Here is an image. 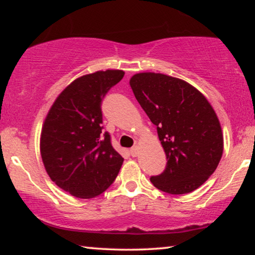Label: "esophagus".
I'll return each mask as SVG.
<instances>
[{"label":"esophagus","mask_w":255,"mask_h":255,"mask_svg":"<svg viewBox=\"0 0 255 255\" xmlns=\"http://www.w3.org/2000/svg\"><path fill=\"white\" fill-rule=\"evenodd\" d=\"M138 154H139V148H138V146H133L132 148H130V155L132 157L138 156Z\"/></svg>","instance_id":"34e87169"}]
</instances>
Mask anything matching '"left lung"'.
I'll return each instance as SVG.
<instances>
[{
	"instance_id": "left-lung-1",
	"label": "left lung",
	"mask_w": 255,
	"mask_h": 255,
	"mask_svg": "<svg viewBox=\"0 0 255 255\" xmlns=\"http://www.w3.org/2000/svg\"><path fill=\"white\" fill-rule=\"evenodd\" d=\"M129 84L157 129L166 167L150 182L166 193L184 195L204 184L217 169L224 148L219 120L196 88L176 77L139 73Z\"/></svg>"
}]
</instances>
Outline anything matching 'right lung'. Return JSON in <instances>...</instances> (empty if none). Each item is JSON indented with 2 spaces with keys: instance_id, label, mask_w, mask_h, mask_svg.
Instances as JSON below:
<instances>
[{
  "instance_id": "obj_1",
  "label": "right lung",
  "mask_w": 255,
  "mask_h": 255,
  "mask_svg": "<svg viewBox=\"0 0 255 255\" xmlns=\"http://www.w3.org/2000/svg\"><path fill=\"white\" fill-rule=\"evenodd\" d=\"M124 71H99L76 79L56 99L45 119L40 153L51 181L82 199L101 195L117 178L124 158L102 131L101 103Z\"/></svg>"
}]
</instances>
